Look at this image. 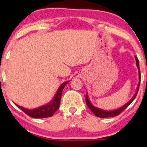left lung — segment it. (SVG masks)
<instances>
[{"mask_svg":"<svg viewBox=\"0 0 147 147\" xmlns=\"http://www.w3.org/2000/svg\"><path fill=\"white\" fill-rule=\"evenodd\" d=\"M135 59H136V64H137V67H138V69H139V77H140V64H139V60H138V58H137V56H135ZM140 82L139 83L138 86H137V92H136V93L135 94V96H133V98H132V99H131L129 102H128V103H127L125 105V106H123V107L120 108V109H117V110L112 111H106L101 110V109H96V108L94 107V106H93L92 104H91L90 101H89V99H88L87 95H86V105H87L88 107L89 108V109H90V110L92 111V113H93L96 115V116L99 117V118H109V117L116 116V115H118L119 114L123 112V111H124L125 109L127 107V106H129V105L130 104V103H132V101H133V100L135 99V97L137 96V93H138L139 88H140Z\"/></svg>","mask_w":147,"mask_h":147,"instance_id":"8db88e82","label":"left lung"}]
</instances>
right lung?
Instances as JSON below:
<instances>
[{
	"instance_id": "1",
	"label": "right lung",
	"mask_w": 147,
	"mask_h": 147,
	"mask_svg": "<svg viewBox=\"0 0 147 147\" xmlns=\"http://www.w3.org/2000/svg\"><path fill=\"white\" fill-rule=\"evenodd\" d=\"M68 83V81L63 82L62 85L60 86L58 92L55 94L53 100L49 104H46L45 106H41L38 109H33V110H28L22 106L16 105L19 109H20L23 112L25 113L29 116L34 118H44L51 117L55 113V112L58 109L60 106V102H61V98L62 95V92L64 88V86Z\"/></svg>"
}]
</instances>
